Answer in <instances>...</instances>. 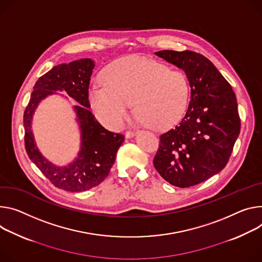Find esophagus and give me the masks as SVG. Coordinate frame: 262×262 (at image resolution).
<instances>
[{
  "mask_svg": "<svg viewBox=\"0 0 262 262\" xmlns=\"http://www.w3.org/2000/svg\"><path fill=\"white\" fill-rule=\"evenodd\" d=\"M138 133V130H128V132H126L125 133V138H127V139H129V138H133L136 134Z\"/></svg>",
  "mask_w": 262,
  "mask_h": 262,
  "instance_id": "obj_1",
  "label": "esophagus"
}]
</instances>
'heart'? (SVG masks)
<instances>
[{
    "instance_id": "1",
    "label": "heart",
    "mask_w": 262,
    "mask_h": 262,
    "mask_svg": "<svg viewBox=\"0 0 262 262\" xmlns=\"http://www.w3.org/2000/svg\"><path fill=\"white\" fill-rule=\"evenodd\" d=\"M101 79L103 83L90 85L88 100L99 120L112 127L124 124L132 103L140 120L155 129L176 124L188 105L186 75L154 59L120 58L103 69Z\"/></svg>"
}]
</instances>
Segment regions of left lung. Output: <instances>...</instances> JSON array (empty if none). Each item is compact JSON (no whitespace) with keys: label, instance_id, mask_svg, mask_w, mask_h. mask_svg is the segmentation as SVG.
I'll use <instances>...</instances> for the list:
<instances>
[{"label":"left lung","instance_id":"obj_1","mask_svg":"<svg viewBox=\"0 0 262 262\" xmlns=\"http://www.w3.org/2000/svg\"><path fill=\"white\" fill-rule=\"evenodd\" d=\"M155 54L182 69L190 101L180 123L160 136L154 165L173 186L200 184L222 171L241 133V119L230 83L207 57L192 51Z\"/></svg>","mask_w":262,"mask_h":262}]
</instances>
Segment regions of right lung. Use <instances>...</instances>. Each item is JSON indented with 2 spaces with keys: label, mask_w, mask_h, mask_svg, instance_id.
Masks as SVG:
<instances>
[{
  "label": "right lung",
  "mask_w": 262,
  "mask_h": 262,
  "mask_svg": "<svg viewBox=\"0 0 262 262\" xmlns=\"http://www.w3.org/2000/svg\"><path fill=\"white\" fill-rule=\"evenodd\" d=\"M95 61L82 58L53 67L38 78L24 114L25 147L29 159L51 183L66 191L80 192L98 186L108 176L124 136L105 129L89 110L88 90ZM66 92L79 105L74 106L81 133L80 151L67 165H57L38 149L32 132V120L39 103L52 94Z\"/></svg>",
  "instance_id": "add662e5"
}]
</instances>
